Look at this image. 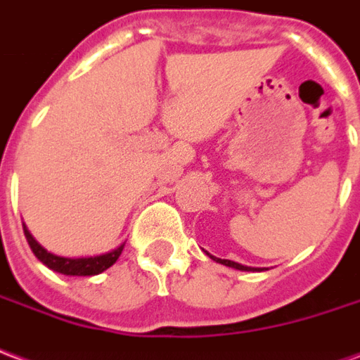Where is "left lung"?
I'll return each mask as SVG.
<instances>
[{"label":"left lung","mask_w":360,"mask_h":360,"mask_svg":"<svg viewBox=\"0 0 360 360\" xmlns=\"http://www.w3.org/2000/svg\"><path fill=\"white\" fill-rule=\"evenodd\" d=\"M214 259V257H212ZM217 263L220 264H226V266H232V269H238V270H257V269H251V266H243L240 263H234V261H228V259H214Z\"/></svg>","instance_id":"8db88e82"}]
</instances>
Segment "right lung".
<instances>
[{"instance_id": "1", "label": "right lung", "mask_w": 360, "mask_h": 360, "mask_svg": "<svg viewBox=\"0 0 360 360\" xmlns=\"http://www.w3.org/2000/svg\"><path fill=\"white\" fill-rule=\"evenodd\" d=\"M25 236L28 245L32 249V253L40 259L41 263L49 266L51 270H55V272L67 274V276H94V274H99V272H103V270H107L109 266L117 263V259H119L120 253H122V248H124V245H120V248H117L111 253H105V255L86 257V259H67V257H57L53 253H47L46 249L41 248L40 243L30 236L26 226Z\"/></svg>"}]
</instances>
